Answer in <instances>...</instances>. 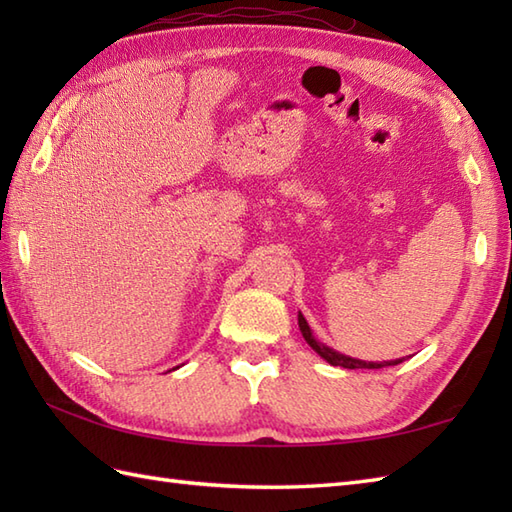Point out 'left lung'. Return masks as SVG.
Segmentation results:
<instances>
[{"label": "left lung", "instance_id": "obj_1", "mask_svg": "<svg viewBox=\"0 0 512 512\" xmlns=\"http://www.w3.org/2000/svg\"><path fill=\"white\" fill-rule=\"evenodd\" d=\"M299 330L303 334V339H306V343L312 347L314 352H317L321 358H325L330 365H336V367H345V369H380V367H387V365H398L402 363V358H396V361H383V363H367V361H358V358H352V356H345L341 352H334L332 347L319 343L317 339L312 336V330L310 325L306 321V317L299 312Z\"/></svg>", "mask_w": 512, "mask_h": 512}]
</instances>
